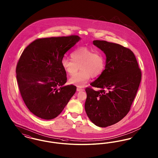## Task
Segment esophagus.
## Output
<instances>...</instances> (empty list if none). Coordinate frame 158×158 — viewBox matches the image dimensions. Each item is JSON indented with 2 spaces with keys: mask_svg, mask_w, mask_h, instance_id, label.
<instances>
[{
  "mask_svg": "<svg viewBox=\"0 0 158 158\" xmlns=\"http://www.w3.org/2000/svg\"><path fill=\"white\" fill-rule=\"evenodd\" d=\"M84 90L83 88H82L81 86H77V91H78V92H79V91H83V90Z\"/></svg>",
  "mask_w": 158,
  "mask_h": 158,
  "instance_id": "34e87169",
  "label": "esophagus"
}]
</instances>
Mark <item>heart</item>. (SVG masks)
<instances>
[{"label":"heart","instance_id":"obj_1","mask_svg":"<svg viewBox=\"0 0 158 158\" xmlns=\"http://www.w3.org/2000/svg\"><path fill=\"white\" fill-rule=\"evenodd\" d=\"M71 59L63 57L61 64L64 71L68 75H74L79 67L81 71L70 79V83L83 85L90 77L101 75L105 70L106 58L104 54L86 47H81L75 49L70 54Z\"/></svg>","mask_w":158,"mask_h":158}]
</instances>
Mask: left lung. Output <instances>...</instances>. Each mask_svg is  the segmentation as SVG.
Wrapping results in <instances>:
<instances>
[{
  "mask_svg": "<svg viewBox=\"0 0 158 158\" xmlns=\"http://www.w3.org/2000/svg\"><path fill=\"white\" fill-rule=\"evenodd\" d=\"M94 45L106 55L104 72L85 91V111L96 126L106 127L122 120L129 112L142 78V72L135 56L122 45L94 40Z\"/></svg>",
  "mask_w": 158,
  "mask_h": 158,
  "instance_id": "obj_1",
  "label": "left lung"
}]
</instances>
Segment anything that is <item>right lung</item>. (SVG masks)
Listing matches in <instances>:
<instances>
[{
	"mask_svg": "<svg viewBox=\"0 0 158 158\" xmlns=\"http://www.w3.org/2000/svg\"><path fill=\"white\" fill-rule=\"evenodd\" d=\"M80 40L77 35L39 38L22 53L16 68V79L25 105L38 117L56 118L75 94V86L64 85L67 76L61 61Z\"/></svg>",
	"mask_w": 158,
	"mask_h": 158,
	"instance_id": "1",
	"label": "right lung"
}]
</instances>
